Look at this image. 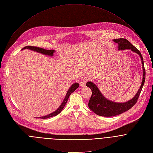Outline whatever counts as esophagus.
Listing matches in <instances>:
<instances>
[{
	"label": "esophagus",
	"mask_w": 153,
	"mask_h": 153,
	"mask_svg": "<svg viewBox=\"0 0 153 153\" xmlns=\"http://www.w3.org/2000/svg\"><path fill=\"white\" fill-rule=\"evenodd\" d=\"M86 82H87V80L85 79H83L80 81V85L81 87H85L86 85Z\"/></svg>",
	"instance_id": "1"
}]
</instances>
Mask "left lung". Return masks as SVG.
<instances>
[{
	"label": "left lung",
	"instance_id": "left-lung-1",
	"mask_svg": "<svg viewBox=\"0 0 153 153\" xmlns=\"http://www.w3.org/2000/svg\"><path fill=\"white\" fill-rule=\"evenodd\" d=\"M113 41L115 43L118 44V50H130L139 56L142 64L143 77L141 85L140 86V88L138 90L137 93L130 100L124 103L115 102L106 99L102 94L95 84L91 81L87 82L86 85L91 89L92 92L91 96L88 104V107L96 114L103 117L115 116L130 109L136 103L143 86L145 79V70L144 68L143 60L140 51L133 45H131L128 40L126 39L120 38L114 39Z\"/></svg>",
	"mask_w": 153,
	"mask_h": 153
}]
</instances>
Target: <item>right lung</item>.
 <instances>
[{
    "mask_svg": "<svg viewBox=\"0 0 153 153\" xmlns=\"http://www.w3.org/2000/svg\"><path fill=\"white\" fill-rule=\"evenodd\" d=\"M25 49H29L30 50H32L33 51H36L37 53L44 54V55H47V56H53L54 53L55 52V50H45L44 48H39V47H32V46H26L25 47H24L22 50H25ZM79 87V84L76 82V83H74L69 88V90L67 91V93L66 94V96L63 101V102L62 103V104L60 105V106L59 107V108L57 109H56L54 112L47 115L45 116H43V117H40L39 118H42V119H46V118H48L54 116H56L57 115H58L59 113L61 112V111H62V109L64 108L66 103H67L69 97V96L72 93H73L76 89L78 88V87Z\"/></svg>",
    "mask_w": 153,
    "mask_h": 153,
    "instance_id": "add662e5",
    "label": "right lung"
}]
</instances>
